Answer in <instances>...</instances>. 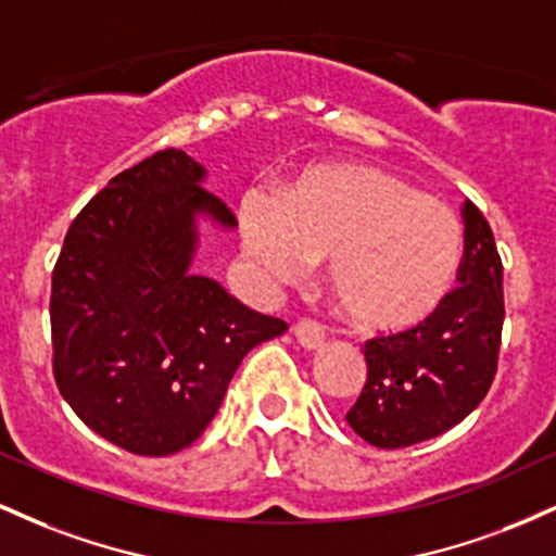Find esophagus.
Listing matches in <instances>:
<instances>
[{"mask_svg": "<svg viewBox=\"0 0 556 556\" xmlns=\"http://www.w3.org/2000/svg\"><path fill=\"white\" fill-rule=\"evenodd\" d=\"M292 334H295V340L303 344L305 350H316L318 344L324 342L321 324L311 321V318H303V321H298L295 327H292Z\"/></svg>", "mask_w": 556, "mask_h": 556, "instance_id": "34e87169", "label": "esophagus"}]
</instances>
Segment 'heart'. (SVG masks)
I'll use <instances>...</instances> for the list:
<instances>
[{
  "label": "heart",
  "mask_w": 556,
  "mask_h": 556,
  "mask_svg": "<svg viewBox=\"0 0 556 556\" xmlns=\"http://www.w3.org/2000/svg\"><path fill=\"white\" fill-rule=\"evenodd\" d=\"M242 253L266 282H287L327 258L337 308L366 329L429 318L455 285L463 225L450 206L379 167L303 175L279 201L240 203Z\"/></svg>",
  "instance_id": "heart-1"
}]
</instances>
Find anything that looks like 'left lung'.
Wrapping results in <instances>:
<instances>
[{
  "label": "left lung",
  "mask_w": 556,
  "mask_h": 556,
  "mask_svg": "<svg viewBox=\"0 0 556 556\" xmlns=\"http://www.w3.org/2000/svg\"><path fill=\"white\" fill-rule=\"evenodd\" d=\"M460 287L418 327L366 342L368 376L344 420L379 450L450 431L481 405L500 361L504 292L494 232L465 201Z\"/></svg>",
  "instance_id": "left-lung-1"
}]
</instances>
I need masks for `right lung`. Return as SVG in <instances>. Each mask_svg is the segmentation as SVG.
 I'll return each mask as SVG.
<instances>
[{
    "label": "right lung",
    "mask_w": 556,
    "mask_h": 556,
    "mask_svg": "<svg viewBox=\"0 0 556 556\" xmlns=\"http://www.w3.org/2000/svg\"><path fill=\"white\" fill-rule=\"evenodd\" d=\"M180 149L112 177L75 216L52 271V368L88 429L164 457L201 437L253 348L287 329L190 274L195 216L235 227Z\"/></svg>",
    "instance_id": "add662e5"
}]
</instances>
